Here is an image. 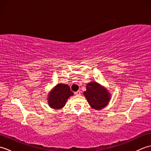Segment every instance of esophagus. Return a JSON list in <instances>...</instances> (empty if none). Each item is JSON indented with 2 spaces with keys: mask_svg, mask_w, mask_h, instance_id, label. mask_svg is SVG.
<instances>
[{
  "mask_svg": "<svg viewBox=\"0 0 151 151\" xmlns=\"http://www.w3.org/2000/svg\"><path fill=\"white\" fill-rule=\"evenodd\" d=\"M75 93L76 95H80L81 94V91H77L76 92H75Z\"/></svg>",
  "mask_w": 151,
  "mask_h": 151,
  "instance_id": "esophagus-1",
  "label": "esophagus"
}]
</instances>
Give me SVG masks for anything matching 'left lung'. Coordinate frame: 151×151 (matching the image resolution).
I'll use <instances>...</instances> for the list:
<instances>
[{
    "mask_svg": "<svg viewBox=\"0 0 151 151\" xmlns=\"http://www.w3.org/2000/svg\"><path fill=\"white\" fill-rule=\"evenodd\" d=\"M84 95L89 104L95 110H101L104 108L111 99L110 93L107 89L96 82L87 84Z\"/></svg>",
    "mask_w": 151,
    "mask_h": 151,
    "instance_id": "8db88e82",
    "label": "left lung"
}]
</instances>
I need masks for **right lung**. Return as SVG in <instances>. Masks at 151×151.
Wrapping results in <instances>:
<instances>
[{
    "instance_id": "1",
    "label": "right lung",
    "mask_w": 151,
    "mask_h": 151,
    "mask_svg": "<svg viewBox=\"0 0 151 151\" xmlns=\"http://www.w3.org/2000/svg\"><path fill=\"white\" fill-rule=\"evenodd\" d=\"M73 94L68 85L57 84L48 95V103L50 108L60 109L65 106L67 99Z\"/></svg>"
}]
</instances>
